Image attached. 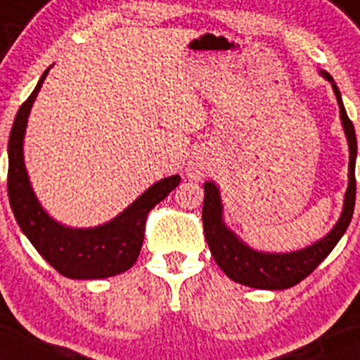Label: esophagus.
I'll return each instance as SVG.
<instances>
[{"mask_svg":"<svg viewBox=\"0 0 360 360\" xmlns=\"http://www.w3.org/2000/svg\"><path fill=\"white\" fill-rule=\"evenodd\" d=\"M188 176L193 177V179H200V177H202V170H200V167H197V165H191L190 169H188Z\"/></svg>","mask_w":360,"mask_h":360,"instance_id":"34e87169","label":"esophagus"}]
</instances>
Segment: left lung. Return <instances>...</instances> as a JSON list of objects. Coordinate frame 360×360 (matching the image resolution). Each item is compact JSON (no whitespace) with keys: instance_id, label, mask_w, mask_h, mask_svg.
Instances as JSON below:
<instances>
[{"instance_id":"1","label":"left lung","mask_w":360,"mask_h":360,"mask_svg":"<svg viewBox=\"0 0 360 360\" xmlns=\"http://www.w3.org/2000/svg\"><path fill=\"white\" fill-rule=\"evenodd\" d=\"M323 76L332 83V89L338 97L342 127H345L348 147H350V169H348L350 174H348V190L347 195H345L342 214L334 229L323 240L298 252H290V254H266V252L252 250L224 226L220 193H218V188L214 186V183L207 181L204 184L202 224L204 236L210 245L211 256L214 257L218 266L226 271L227 277L240 282L243 286L257 288V290H286V288L295 286L316 270L318 264L330 254L332 248L338 245V241L341 240L345 231L350 226L355 207V190H357V186H355L357 139H355L354 124L348 119L338 85L328 72H323Z\"/></svg>"}]
</instances>
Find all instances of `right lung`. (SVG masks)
Here are the masks:
<instances>
[{
	"label": "right lung",
	"mask_w": 360,
	"mask_h": 360,
	"mask_svg": "<svg viewBox=\"0 0 360 360\" xmlns=\"http://www.w3.org/2000/svg\"><path fill=\"white\" fill-rule=\"evenodd\" d=\"M49 70V69H48ZM21 104L8 139V199L13 217L40 256L58 274L69 278H106L129 270L140 254L149 211L179 184L172 176L158 181L134 200L126 211L104 226L94 229H70L56 224L40 207L22 160V139L30 110L44 78Z\"/></svg>",
	"instance_id": "1"
}]
</instances>
